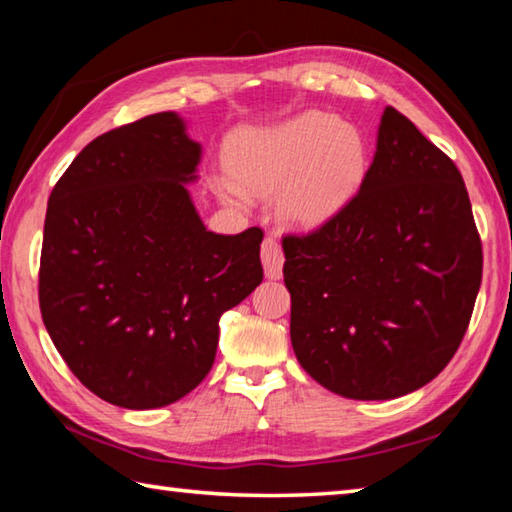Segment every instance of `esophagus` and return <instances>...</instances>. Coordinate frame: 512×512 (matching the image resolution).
I'll use <instances>...</instances> for the list:
<instances>
[{"label":"esophagus","mask_w":512,"mask_h":512,"mask_svg":"<svg viewBox=\"0 0 512 512\" xmlns=\"http://www.w3.org/2000/svg\"><path fill=\"white\" fill-rule=\"evenodd\" d=\"M262 266L268 280H280L282 277V266H284V255L280 244L273 237H266L262 244Z\"/></svg>","instance_id":"1"}]
</instances>
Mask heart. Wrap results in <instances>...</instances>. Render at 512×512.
Masks as SVG:
<instances>
[{
    "label": "heart",
    "mask_w": 512,
    "mask_h": 512,
    "mask_svg": "<svg viewBox=\"0 0 512 512\" xmlns=\"http://www.w3.org/2000/svg\"><path fill=\"white\" fill-rule=\"evenodd\" d=\"M232 180H216L230 201L248 192H275L282 221L314 230L343 212L368 169V144L357 126L309 110L273 126H248L225 153Z\"/></svg>",
    "instance_id": "b5f03b06"
}]
</instances>
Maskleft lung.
<instances>
[{"mask_svg": "<svg viewBox=\"0 0 512 512\" xmlns=\"http://www.w3.org/2000/svg\"><path fill=\"white\" fill-rule=\"evenodd\" d=\"M291 345L320 386L395 400L443 370L481 287V239L461 171L386 106L359 194L307 237H287Z\"/></svg>", "mask_w": 512, "mask_h": 512, "instance_id": "left-lung-1", "label": "left lung"}]
</instances>
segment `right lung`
<instances>
[{"mask_svg":"<svg viewBox=\"0 0 512 512\" xmlns=\"http://www.w3.org/2000/svg\"><path fill=\"white\" fill-rule=\"evenodd\" d=\"M203 146L178 112L92 140L49 196L40 311L60 357L124 409L178 402L210 372L219 320L262 282V230L216 235L187 185Z\"/></svg>","mask_w":512,"mask_h":512,"instance_id":"right-lung-1","label":"right lung"}]
</instances>
